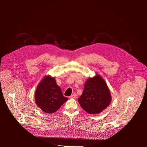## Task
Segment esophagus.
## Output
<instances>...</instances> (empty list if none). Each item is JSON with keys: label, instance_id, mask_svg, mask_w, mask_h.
<instances>
[{"label": "esophagus", "instance_id": "obj_1", "mask_svg": "<svg viewBox=\"0 0 147 147\" xmlns=\"http://www.w3.org/2000/svg\"><path fill=\"white\" fill-rule=\"evenodd\" d=\"M70 98H77V95H76V94H73V95H71L70 97H69Z\"/></svg>", "mask_w": 147, "mask_h": 147}]
</instances>
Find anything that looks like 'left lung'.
<instances>
[{
	"mask_svg": "<svg viewBox=\"0 0 147 147\" xmlns=\"http://www.w3.org/2000/svg\"><path fill=\"white\" fill-rule=\"evenodd\" d=\"M111 100L110 90L105 81L97 74L87 79L83 92L78 99L82 108L91 115L102 112L109 105Z\"/></svg>",
	"mask_w": 147,
	"mask_h": 147,
	"instance_id": "obj_1",
	"label": "left lung"
}]
</instances>
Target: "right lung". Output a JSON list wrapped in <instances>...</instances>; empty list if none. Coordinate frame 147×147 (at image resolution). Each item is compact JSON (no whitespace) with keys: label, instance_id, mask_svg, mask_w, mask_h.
I'll list each match as a JSON object with an SVG mask.
<instances>
[{"label":"right lung","instance_id":"1","mask_svg":"<svg viewBox=\"0 0 147 147\" xmlns=\"http://www.w3.org/2000/svg\"><path fill=\"white\" fill-rule=\"evenodd\" d=\"M35 100L36 105L43 112L53 113L68 99L63 95L55 78L47 75L38 84L35 92Z\"/></svg>","mask_w":147,"mask_h":147}]
</instances>
